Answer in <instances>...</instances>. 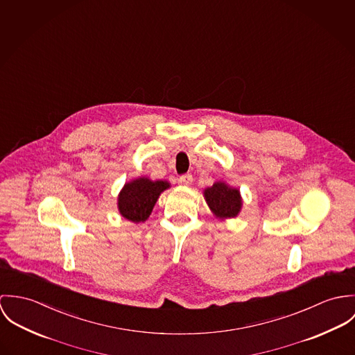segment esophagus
Instances as JSON below:
<instances>
[{"label": "esophagus", "mask_w": 355, "mask_h": 355, "mask_svg": "<svg viewBox=\"0 0 355 355\" xmlns=\"http://www.w3.org/2000/svg\"><path fill=\"white\" fill-rule=\"evenodd\" d=\"M192 182H193L192 174H184L180 177V184H182V185H191Z\"/></svg>", "instance_id": "34e87169"}]
</instances>
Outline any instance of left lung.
<instances>
[{
	"label": "left lung",
	"instance_id": "8db88e82",
	"mask_svg": "<svg viewBox=\"0 0 355 355\" xmlns=\"http://www.w3.org/2000/svg\"><path fill=\"white\" fill-rule=\"evenodd\" d=\"M204 196L212 212L223 219L236 216L242 205L239 191L223 182H216L211 188H207Z\"/></svg>",
	"mask_w": 355,
	"mask_h": 355
}]
</instances>
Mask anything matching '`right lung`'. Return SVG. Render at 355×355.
Instances as JSON below:
<instances>
[{"mask_svg": "<svg viewBox=\"0 0 355 355\" xmlns=\"http://www.w3.org/2000/svg\"><path fill=\"white\" fill-rule=\"evenodd\" d=\"M168 187L166 181L154 182L148 178H139L125 184L119 196L121 215L135 223L144 222L151 215L159 195Z\"/></svg>", "mask_w": 355, "mask_h": 355, "instance_id": "1", "label": "right lung"}]
</instances>
